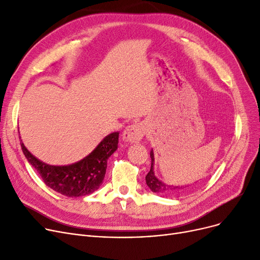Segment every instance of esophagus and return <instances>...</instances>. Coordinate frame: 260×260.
<instances>
[{
  "label": "esophagus",
  "mask_w": 260,
  "mask_h": 260,
  "mask_svg": "<svg viewBox=\"0 0 260 260\" xmlns=\"http://www.w3.org/2000/svg\"><path fill=\"white\" fill-rule=\"evenodd\" d=\"M144 125L142 123H134L126 127L123 133V139L126 142H138L144 136Z\"/></svg>",
  "instance_id": "obj_1"
}]
</instances>
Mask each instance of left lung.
<instances>
[{
    "label": "left lung",
    "mask_w": 260,
    "mask_h": 260,
    "mask_svg": "<svg viewBox=\"0 0 260 260\" xmlns=\"http://www.w3.org/2000/svg\"><path fill=\"white\" fill-rule=\"evenodd\" d=\"M151 159H152L151 170H149V172L145 176V181H146L147 186L152 189V192H154L156 194H160V195H173V194L182 193L187 186H189V185H183V186L171 185V184H167V183H163L162 181H160L155 176V173H154V153H153V151H151Z\"/></svg>",
    "instance_id": "8db88e82"
}]
</instances>
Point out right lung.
<instances>
[{"mask_svg":"<svg viewBox=\"0 0 260 260\" xmlns=\"http://www.w3.org/2000/svg\"><path fill=\"white\" fill-rule=\"evenodd\" d=\"M119 133H112L91 153L68 166H53L36 158L21 140L22 151L44 183L67 197H80L98 189L105 177L107 159L118 148Z\"/></svg>","mask_w":260,"mask_h":260,"instance_id":"1","label":"right lung"}]
</instances>
